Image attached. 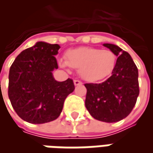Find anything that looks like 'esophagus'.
<instances>
[{
  "mask_svg": "<svg viewBox=\"0 0 153 153\" xmlns=\"http://www.w3.org/2000/svg\"><path fill=\"white\" fill-rule=\"evenodd\" d=\"M74 83L75 86H79V85H82V84H83V83L80 82L79 80H74Z\"/></svg>",
  "mask_w": 153,
  "mask_h": 153,
  "instance_id": "obj_1",
  "label": "esophagus"
}]
</instances>
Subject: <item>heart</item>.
Returning a JSON list of instances; mask_svg holds the SVG:
<instances>
[{"label": "heart", "mask_w": 153, "mask_h": 153, "mask_svg": "<svg viewBox=\"0 0 153 153\" xmlns=\"http://www.w3.org/2000/svg\"><path fill=\"white\" fill-rule=\"evenodd\" d=\"M59 65L79 70V74L83 80L94 83L105 79L113 73L116 65V56L111 50L79 47L68 51L65 60L60 59Z\"/></svg>", "instance_id": "1"}]
</instances>
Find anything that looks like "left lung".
<instances>
[{"mask_svg":"<svg viewBox=\"0 0 153 153\" xmlns=\"http://www.w3.org/2000/svg\"><path fill=\"white\" fill-rule=\"evenodd\" d=\"M116 56L111 76L102 83H86L85 106L90 115L100 121L117 122L129 115L138 94V71L130 55L120 47L104 43Z\"/></svg>","mask_w":153,"mask_h":153,"instance_id":"1","label":"left lung"}]
</instances>
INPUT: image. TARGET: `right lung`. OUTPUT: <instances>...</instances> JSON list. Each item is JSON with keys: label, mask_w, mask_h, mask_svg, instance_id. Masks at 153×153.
<instances>
[{"label": "right lung", "mask_w": 153, "mask_h": 153, "mask_svg": "<svg viewBox=\"0 0 153 153\" xmlns=\"http://www.w3.org/2000/svg\"><path fill=\"white\" fill-rule=\"evenodd\" d=\"M58 44L38 42L15 58L9 73L8 95L17 115L32 124H44L59 117L65 100L74 90L73 80L59 82L55 56Z\"/></svg>", "instance_id": "obj_1"}]
</instances>
